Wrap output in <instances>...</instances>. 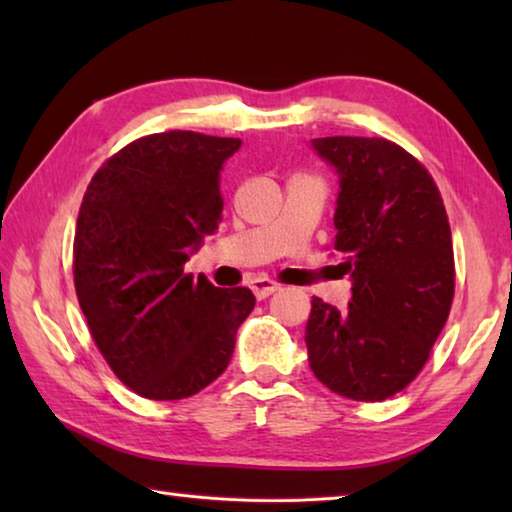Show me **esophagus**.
I'll return each instance as SVG.
<instances>
[{
	"mask_svg": "<svg viewBox=\"0 0 512 512\" xmlns=\"http://www.w3.org/2000/svg\"><path fill=\"white\" fill-rule=\"evenodd\" d=\"M250 289H253V293H255L259 300H264V298L271 296V293H275L277 289H280V284L273 282V280H268V277H257V280L250 282Z\"/></svg>",
	"mask_w": 512,
	"mask_h": 512,
	"instance_id": "34e87169",
	"label": "esophagus"
}]
</instances>
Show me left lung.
<instances>
[{
	"mask_svg": "<svg viewBox=\"0 0 512 512\" xmlns=\"http://www.w3.org/2000/svg\"><path fill=\"white\" fill-rule=\"evenodd\" d=\"M341 192L334 253L352 275L345 311L311 298L309 366L348 400L381 402L420 375L454 300L452 230L424 164L384 137H318Z\"/></svg>",
	"mask_w": 512,
	"mask_h": 512,
	"instance_id": "left-lung-1",
	"label": "left lung"
}]
</instances>
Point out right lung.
<instances>
[{"mask_svg":"<svg viewBox=\"0 0 512 512\" xmlns=\"http://www.w3.org/2000/svg\"><path fill=\"white\" fill-rule=\"evenodd\" d=\"M235 137L144 135L101 164L74 232V287L110 370L146 400L196 395L228 368L246 287L219 289L185 273L221 223V169Z\"/></svg>","mask_w":512,"mask_h":512,"instance_id":"obj_1","label":"right lung"}]
</instances>
